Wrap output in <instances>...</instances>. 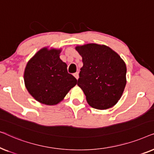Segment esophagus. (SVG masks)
Wrapping results in <instances>:
<instances>
[{
  "label": "esophagus",
  "instance_id": "34e87169",
  "mask_svg": "<svg viewBox=\"0 0 154 154\" xmlns=\"http://www.w3.org/2000/svg\"><path fill=\"white\" fill-rule=\"evenodd\" d=\"M73 75H74L75 79H79V72H76V73H73Z\"/></svg>",
  "mask_w": 154,
  "mask_h": 154
}]
</instances>
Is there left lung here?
Returning a JSON list of instances; mask_svg holds the SVG:
<instances>
[{
    "instance_id": "obj_1",
    "label": "left lung",
    "mask_w": 154,
    "mask_h": 154,
    "mask_svg": "<svg viewBox=\"0 0 154 154\" xmlns=\"http://www.w3.org/2000/svg\"><path fill=\"white\" fill-rule=\"evenodd\" d=\"M82 57L77 85L83 90L88 103L97 109L116 104L126 85L127 69L119 54L106 45L90 43L77 46Z\"/></svg>"
}]
</instances>
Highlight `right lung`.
Here are the masks:
<instances>
[{
    "label": "right lung",
    "instance_id": "1",
    "mask_svg": "<svg viewBox=\"0 0 154 154\" xmlns=\"http://www.w3.org/2000/svg\"><path fill=\"white\" fill-rule=\"evenodd\" d=\"M60 50L43 48L27 63L24 83L27 90L37 101L47 105L62 101L77 80L67 71V65L60 59Z\"/></svg>",
    "mask_w": 154,
    "mask_h": 154
}]
</instances>
